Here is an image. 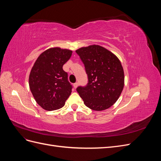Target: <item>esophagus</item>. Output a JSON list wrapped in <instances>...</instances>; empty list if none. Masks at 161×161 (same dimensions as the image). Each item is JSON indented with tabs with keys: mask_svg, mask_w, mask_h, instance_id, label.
<instances>
[{
	"mask_svg": "<svg viewBox=\"0 0 161 161\" xmlns=\"http://www.w3.org/2000/svg\"><path fill=\"white\" fill-rule=\"evenodd\" d=\"M73 86H74V88H75V89H76V87L78 86V82H75V83L73 84Z\"/></svg>",
	"mask_w": 161,
	"mask_h": 161,
	"instance_id": "obj_1",
	"label": "esophagus"
}]
</instances>
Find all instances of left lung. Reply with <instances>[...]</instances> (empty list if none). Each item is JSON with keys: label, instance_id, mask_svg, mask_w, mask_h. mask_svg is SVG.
Masks as SVG:
<instances>
[{"label": "left lung", "instance_id": "obj_1", "mask_svg": "<svg viewBox=\"0 0 161 161\" xmlns=\"http://www.w3.org/2000/svg\"><path fill=\"white\" fill-rule=\"evenodd\" d=\"M83 63L88 83L76 88L85 105L95 111L109 108L118 99L124 86V72L119 60L98 45L76 50Z\"/></svg>", "mask_w": 161, "mask_h": 161}]
</instances>
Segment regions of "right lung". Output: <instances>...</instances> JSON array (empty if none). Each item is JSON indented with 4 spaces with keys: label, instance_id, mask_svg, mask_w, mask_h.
<instances>
[{
    "label": "right lung",
    "instance_id": "right-lung-1",
    "mask_svg": "<svg viewBox=\"0 0 161 161\" xmlns=\"http://www.w3.org/2000/svg\"><path fill=\"white\" fill-rule=\"evenodd\" d=\"M72 51L50 48L40 55L31 70L29 85L38 105L47 111L64 105L72 86L62 66L70 59Z\"/></svg>",
    "mask_w": 161,
    "mask_h": 161
}]
</instances>
